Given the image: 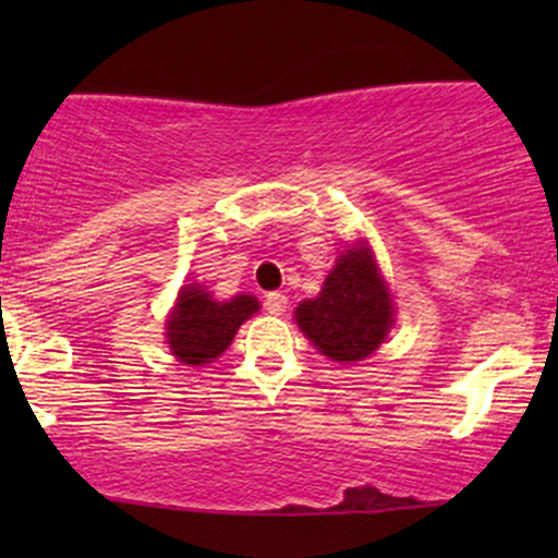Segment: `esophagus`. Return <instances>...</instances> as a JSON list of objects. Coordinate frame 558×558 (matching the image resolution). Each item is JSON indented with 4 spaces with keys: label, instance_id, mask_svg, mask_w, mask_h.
Wrapping results in <instances>:
<instances>
[{
    "label": "esophagus",
    "instance_id": "34e87169",
    "mask_svg": "<svg viewBox=\"0 0 558 558\" xmlns=\"http://www.w3.org/2000/svg\"><path fill=\"white\" fill-rule=\"evenodd\" d=\"M286 306H288V296H286V293L272 291V293H267V296H265V310L270 312V315H275V317L283 315Z\"/></svg>",
    "mask_w": 558,
    "mask_h": 558
}]
</instances>
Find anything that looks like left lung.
<instances>
[{"instance_id":"8db88e82","label":"left lung","mask_w":558,"mask_h":558,"mask_svg":"<svg viewBox=\"0 0 558 558\" xmlns=\"http://www.w3.org/2000/svg\"><path fill=\"white\" fill-rule=\"evenodd\" d=\"M301 332L332 362H362L375 354L393 325V301L367 241L338 257L317 299L296 306Z\"/></svg>"}]
</instances>
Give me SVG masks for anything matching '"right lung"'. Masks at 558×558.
<instances>
[{
  "mask_svg": "<svg viewBox=\"0 0 558 558\" xmlns=\"http://www.w3.org/2000/svg\"><path fill=\"white\" fill-rule=\"evenodd\" d=\"M254 312H259V301L246 293L230 301H215L204 286H183L165 323L170 351L183 364L213 362L228 349Z\"/></svg>",
  "mask_w": 558,
  "mask_h": 558,
  "instance_id": "obj_1",
  "label": "right lung"
}]
</instances>
